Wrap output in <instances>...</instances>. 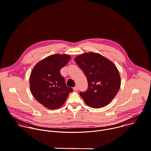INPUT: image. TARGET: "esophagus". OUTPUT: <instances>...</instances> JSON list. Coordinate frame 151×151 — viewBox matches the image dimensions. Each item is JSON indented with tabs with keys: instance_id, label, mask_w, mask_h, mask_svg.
Returning a JSON list of instances; mask_svg holds the SVG:
<instances>
[{
	"instance_id": "1",
	"label": "esophagus",
	"mask_w": 151,
	"mask_h": 151,
	"mask_svg": "<svg viewBox=\"0 0 151 151\" xmlns=\"http://www.w3.org/2000/svg\"><path fill=\"white\" fill-rule=\"evenodd\" d=\"M73 90H74V91H77V90H78V87H77V86L74 87L73 88Z\"/></svg>"
}]
</instances>
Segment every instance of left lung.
Listing matches in <instances>:
<instances>
[{
  "label": "left lung",
  "mask_w": 151,
  "mask_h": 151,
  "mask_svg": "<svg viewBox=\"0 0 151 151\" xmlns=\"http://www.w3.org/2000/svg\"><path fill=\"white\" fill-rule=\"evenodd\" d=\"M83 71L88 81V88L80 94L88 106L99 109L111 101L121 84L119 72L110 60L96 52H86L74 59Z\"/></svg>",
  "instance_id": "1"
}]
</instances>
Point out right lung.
<instances>
[{
    "label": "right lung",
    "instance_id": "right-lung-1",
    "mask_svg": "<svg viewBox=\"0 0 151 151\" xmlns=\"http://www.w3.org/2000/svg\"><path fill=\"white\" fill-rule=\"evenodd\" d=\"M67 54H53L39 61L29 77L30 90L34 97L48 109L61 107L73 88L66 86L60 70L70 60Z\"/></svg>",
    "mask_w": 151,
    "mask_h": 151
}]
</instances>
